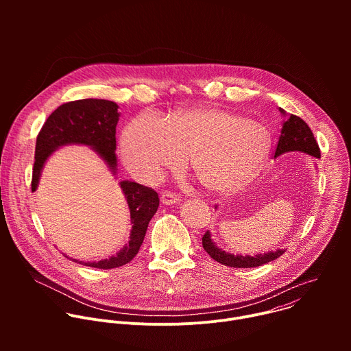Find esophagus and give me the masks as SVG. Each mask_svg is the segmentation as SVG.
Returning a JSON list of instances; mask_svg holds the SVG:
<instances>
[{
	"mask_svg": "<svg viewBox=\"0 0 351 351\" xmlns=\"http://www.w3.org/2000/svg\"><path fill=\"white\" fill-rule=\"evenodd\" d=\"M161 203L164 206H173V204H179L180 203V198L169 191H164L161 194Z\"/></svg>",
	"mask_w": 351,
	"mask_h": 351,
	"instance_id": "obj_1",
	"label": "esophagus"
}]
</instances>
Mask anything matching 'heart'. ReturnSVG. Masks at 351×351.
I'll return each mask as SVG.
<instances>
[{
	"label": "heart",
	"instance_id": "1",
	"mask_svg": "<svg viewBox=\"0 0 351 351\" xmlns=\"http://www.w3.org/2000/svg\"><path fill=\"white\" fill-rule=\"evenodd\" d=\"M271 152L268 129L221 108L175 111L164 122L152 115L134 118L122 133V154L129 169L144 182L190 169L206 190L226 193L252 180Z\"/></svg>",
	"mask_w": 351,
	"mask_h": 351
}]
</instances>
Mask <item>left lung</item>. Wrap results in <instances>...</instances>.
Returning a JSON list of instances; mask_svg holds the SVG:
<instances>
[{
	"instance_id": "8db88e82",
	"label": "left lung",
	"mask_w": 351,
	"mask_h": 351,
	"mask_svg": "<svg viewBox=\"0 0 351 351\" xmlns=\"http://www.w3.org/2000/svg\"><path fill=\"white\" fill-rule=\"evenodd\" d=\"M279 111L283 117V122H282V132L279 136V141L276 145L275 158L291 152L306 153L311 157L319 158L321 157L319 147L308 125L302 118L290 115L282 108H279ZM218 207H215V210ZM203 247L211 256L213 260L221 263L222 265L233 267V268H256L279 258L286 252V248H278L275 252H268L264 254H256V256L236 254L234 256L232 253L225 252V250H222L214 243V240L211 239L210 230H207V233L203 236Z\"/></svg>"
}]
</instances>
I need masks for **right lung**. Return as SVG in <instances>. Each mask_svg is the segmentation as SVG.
Wrapping results in <instances>:
<instances>
[{"label": "right lung", "instance_id": "1", "mask_svg": "<svg viewBox=\"0 0 351 351\" xmlns=\"http://www.w3.org/2000/svg\"><path fill=\"white\" fill-rule=\"evenodd\" d=\"M118 108L119 107L117 103L108 101V99L84 98L62 104L49 115L43 125L36 141L32 191L37 190L40 176L47 160L58 148L71 144L90 147L106 162L111 173L117 178L118 158L115 154V133L121 117ZM119 186L130 211L132 229L129 243L125 244L115 256L101 261L83 263L69 258L65 254L66 258L91 268L112 269L128 264L138 253L148 223L158 210L160 198L157 191L152 187H145L132 180H121Z\"/></svg>", "mask_w": 351, "mask_h": 351}]
</instances>
